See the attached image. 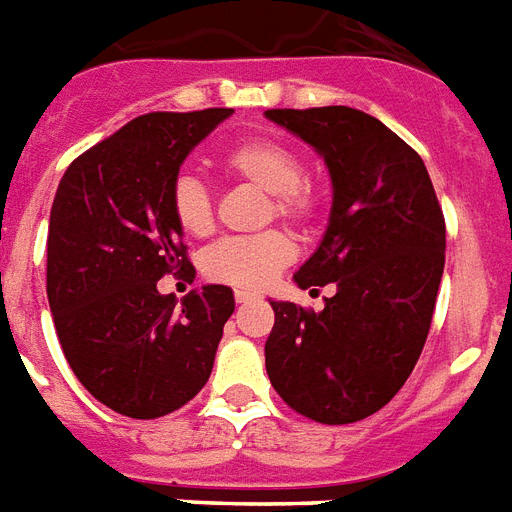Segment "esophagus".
I'll list each match as a JSON object with an SVG mask.
<instances>
[{"label": "esophagus", "mask_w": 512, "mask_h": 512, "mask_svg": "<svg viewBox=\"0 0 512 512\" xmlns=\"http://www.w3.org/2000/svg\"><path fill=\"white\" fill-rule=\"evenodd\" d=\"M234 299H236V305H247V302H252V299L257 297L252 292H236Z\"/></svg>", "instance_id": "obj_1"}]
</instances>
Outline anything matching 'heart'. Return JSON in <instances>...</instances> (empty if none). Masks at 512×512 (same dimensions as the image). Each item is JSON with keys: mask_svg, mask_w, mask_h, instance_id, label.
I'll list each match as a JSON object with an SVG mask.
<instances>
[{"mask_svg": "<svg viewBox=\"0 0 512 512\" xmlns=\"http://www.w3.org/2000/svg\"><path fill=\"white\" fill-rule=\"evenodd\" d=\"M220 168L228 176L263 189L270 197L265 210L294 228H310L318 218V194L305 181V160L284 141L244 139L220 155ZM170 213L178 228L189 236H207L213 231V197L194 176H178L170 186ZM294 247L281 231H263L257 236L226 239L215 244L205 257V276L242 292H257L292 263Z\"/></svg>", "mask_w": 512, "mask_h": 512, "instance_id": "1", "label": "heart"}]
</instances>
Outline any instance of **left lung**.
I'll return each mask as SVG.
<instances>
[{"label": "left lung", "instance_id": "8db88e82", "mask_svg": "<svg viewBox=\"0 0 512 512\" xmlns=\"http://www.w3.org/2000/svg\"><path fill=\"white\" fill-rule=\"evenodd\" d=\"M323 157L334 202L299 289L334 284L321 313L270 302L265 368L310 421H363L400 392L421 357L444 273V215L421 155L352 107L268 110Z\"/></svg>", "mask_w": 512, "mask_h": 512}]
</instances>
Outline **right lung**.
<instances>
[{"label": "right lung", "instance_id": "add662e5", "mask_svg": "<svg viewBox=\"0 0 512 512\" xmlns=\"http://www.w3.org/2000/svg\"><path fill=\"white\" fill-rule=\"evenodd\" d=\"M231 107L149 112L65 170L49 215L47 297L76 378L128 418H160L207 384L234 292L210 284L157 292L168 273L194 278L170 213V186L191 149Z\"/></svg>", "mask_w": 512, "mask_h": 512}]
</instances>
